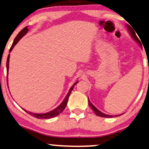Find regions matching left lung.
Wrapping results in <instances>:
<instances>
[{
	"instance_id": "8db88e82",
	"label": "left lung",
	"mask_w": 149,
	"mask_h": 149,
	"mask_svg": "<svg viewBox=\"0 0 149 149\" xmlns=\"http://www.w3.org/2000/svg\"><path fill=\"white\" fill-rule=\"evenodd\" d=\"M127 27H128V29H129V32H130V33H131V36H132L133 38L134 39V40L136 41V42L138 43L139 45H140L141 47H142V43H141L140 40H139L138 38L137 37V36H136V34H135V32L134 31V30H133V29H132V28L130 27L129 25H128V24H127ZM88 105H89V107H91L92 110H93V111H94V113H95V114H96L97 116H98L100 117H102V118H113V117H114V116H109V115H107V114L104 113L100 111L98 109H97L95 107L93 106V104H91V102L89 101V100H88Z\"/></svg>"
}]
</instances>
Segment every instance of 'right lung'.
Returning a JSON list of instances; mask_svg holds the SVG:
<instances>
[{
    "instance_id": "1",
    "label": "right lung",
    "mask_w": 149,
    "mask_h": 149,
    "mask_svg": "<svg viewBox=\"0 0 149 149\" xmlns=\"http://www.w3.org/2000/svg\"><path fill=\"white\" fill-rule=\"evenodd\" d=\"M27 31H28V28H27V27H25L24 28H23V29H22L19 33H18V35H17L16 37L15 38V39H14V42H13V44L12 45V47H11L10 49H9V52H12V50L13 49V48H14V47L15 46V45H16V43L20 40V39L23 36H24L26 34V33H27ZM9 61V54L8 55V57H7V75H8ZM78 81H77L76 82H75V83L73 84V85L71 86V87L70 88V89H69L68 93H67V95H66L65 98L63 101V102H62L61 104H60L58 107H56V109H54V110H52V111L46 113H33L27 111L26 110H24V111H25L27 112V113L31 115V116L34 117V118H38V119H49V118H54V117L58 116V115L61 114V113L64 111V109H65L66 106H67V102H68L69 97V95H70V94L71 93V91L73 90V86L76 85V84L78 83Z\"/></svg>"
}]
</instances>
